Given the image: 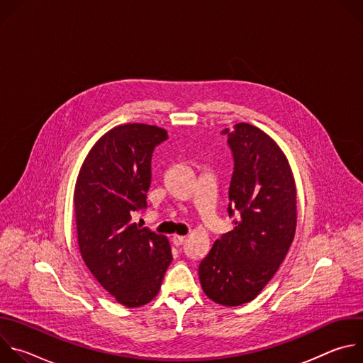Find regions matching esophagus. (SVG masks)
<instances>
[{
  "label": "esophagus",
  "mask_w": 363,
  "mask_h": 363,
  "mask_svg": "<svg viewBox=\"0 0 363 363\" xmlns=\"http://www.w3.org/2000/svg\"><path fill=\"white\" fill-rule=\"evenodd\" d=\"M185 240H186V237H185V235H178V234L172 235V241H174V244H175L177 247L182 245V244L185 242Z\"/></svg>",
  "instance_id": "obj_1"
}]
</instances>
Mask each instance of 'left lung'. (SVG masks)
Here are the masks:
<instances>
[{
    "instance_id": "left-lung-1",
    "label": "left lung",
    "mask_w": 363,
    "mask_h": 363,
    "mask_svg": "<svg viewBox=\"0 0 363 363\" xmlns=\"http://www.w3.org/2000/svg\"><path fill=\"white\" fill-rule=\"evenodd\" d=\"M223 133L234 157L228 214L235 221L198 273L206 296L233 307L254 300L283 263L296 234L297 191L284 152L264 130L241 122Z\"/></svg>"
}]
</instances>
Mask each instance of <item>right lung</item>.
Here are the masks:
<instances>
[{"label":"right lung","mask_w":363,"mask_h":363,"mask_svg":"<svg viewBox=\"0 0 363 363\" xmlns=\"http://www.w3.org/2000/svg\"><path fill=\"white\" fill-rule=\"evenodd\" d=\"M167 139V130L153 125L115 126L89 150L74 186L83 262L126 307H140L157 296L172 262L168 238L132 221L146 206L152 152Z\"/></svg>","instance_id":"add662e5"}]
</instances>
